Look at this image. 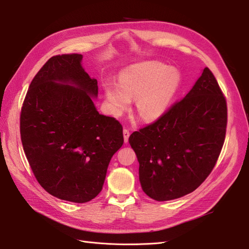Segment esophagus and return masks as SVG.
<instances>
[{"label": "esophagus", "instance_id": "esophagus-1", "mask_svg": "<svg viewBox=\"0 0 249 249\" xmlns=\"http://www.w3.org/2000/svg\"><path fill=\"white\" fill-rule=\"evenodd\" d=\"M129 137H130V131L127 129H124V139L125 143L129 142Z\"/></svg>", "mask_w": 249, "mask_h": 249}]
</instances>
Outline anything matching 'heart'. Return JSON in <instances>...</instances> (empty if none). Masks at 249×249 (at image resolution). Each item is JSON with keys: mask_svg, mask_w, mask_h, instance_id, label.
Listing matches in <instances>:
<instances>
[{"mask_svg": "<svg viewBox=\"0 0 249 249\" xmlns=\"http://www.w3.org/2000/svg\"><path fill=\"white\" fill-rule=\"evenodd\" d=\"M178 74L176 70L157 61L134 64L118 76V84L103 83L112 113L122 115L135 99V109L144 122H154L164 114L176 94Z\"/></svg>", "mask_w": 249, "mask_h": 249, "instance_id": "1", "label": "heart"}]
</instances>
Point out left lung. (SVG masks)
<instances>
[{"label": "left lung", "mask_w": 249, "mask_h": 249, "mask_svg": "<svg viewBox=\"0 0 249 249\" xmlns=\"http://www.w3.org/2000/svg\"><path fill=\"white\" fill-rule=\"evenodd\" d=\"M227 102L208 67L182 101L129 142L142 190L158 201L193 192L214 168L225 138Z\"/></svg>", "instance_id": "1"}]
</instances>
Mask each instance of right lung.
Segmentation results:
<instances>
[{
    "instance_id": "right-lung-1",
    "label": "right lung",
    "mask_w": 249,
    "mask_h": 249,
    "mask_svg": "<svg viewBox=\"0 0 249 249\" xmlns=\"http://www.w3.org/2000/svg\"><path fill=\"white\" fill-rule=\"evenodd\" d=\"M82 60L80 54L50 58L20 113L22 147L36 179L53 196L77 203L102 191L111 158L124 143L122 124L96 110L97 81Z\"/></svg>"
}]
</instances>
